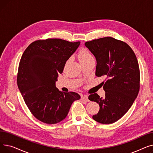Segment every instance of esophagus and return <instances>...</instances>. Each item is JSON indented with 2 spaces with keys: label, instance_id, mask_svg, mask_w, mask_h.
<instances>
[{
  "label": "esophagus",
  "instance_id": "1",
  "mask_svg": "<svg viewBox=\"0 0 153 153\" xmlns=\"http://www.w3.org/2000/svg\"><path fill=\"white\" fill-rule=\"evenodd\" d=\"M81 100L83 101H86V102H89V100L88 99V97L87 95H82L81 97Z\"/></svg>",
  "mask_w": 153,
  "mask_h": 153
}]
</instances>
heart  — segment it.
Returning <instances> with one entry per match:
<instances>
[{
    "label": "heart",
    "mask_w": 153,
    "mask_h": 153,
    "mask_svg": "<svg viewBox=\"0 0 153 153\" xmlns=\"http://www.w3.org/2000/svg\"><path fill=\"white\" fill-rule=\"evenodd\" d=\"M78 59L81 64L93 59L91 53L85 48H81L78 52Z\"/></svg>",
    "instance_id": "obj_1"
}]
</instances>
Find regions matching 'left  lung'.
<instances>
[{
    "label": "left lung",
    "mask_w": 153,
    "mask_h": 153,
    "mask_svg": "<svg viewBox=\"0 0 153 153\" xmlns=\"http://www.w3.org/2000/svg\"><path fill=\"white\" fill-rule=\"evenodd\" d=\"M97 61L95 75L107 77L103 82L104 97L95 93L89 99L99 104L100 110L92 118L102 124L113 123L131 107L140 91L138 62L131 47L112 37H104L85 43Z\"/></svg>",
    "instance_id": "obj_1"
}]
</instances>
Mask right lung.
<instances>
[{"label":"right lung","mask_w":153,"mask_h":153,"mask_svg":"<svg viewBox=\"0 0 153 153\" xmlns=\"http://www.w3.org/2000/svg\"><path fill=\"white\" fill-rule=\"evenodd\" d=\"M79 45L80 42L58 38L39 39L23 53L17 85L30 112L39 121L47 124L60 122L68 115L72 102L81 98L74 92L59 91L55 84Z\"/></svg>","instance_id":"obj_1"}]
</instances>
